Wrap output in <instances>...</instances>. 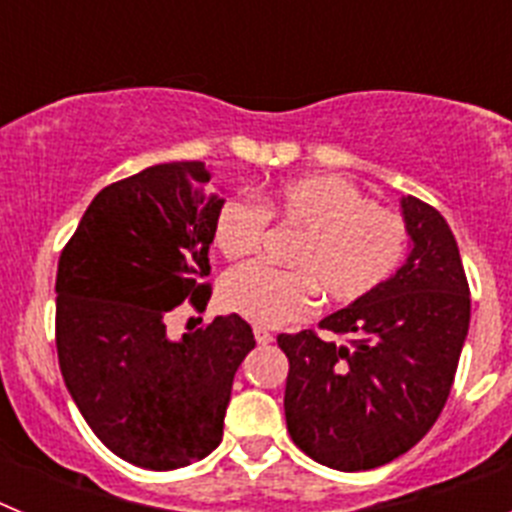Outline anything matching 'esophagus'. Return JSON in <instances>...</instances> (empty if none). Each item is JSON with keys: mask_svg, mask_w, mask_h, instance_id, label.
<instances>
[{"mask_svg": "<svg viewBox=\"0 0 512 512\" xmlns=\"http://www.w3.org/2000/svg\"><path fill=\"white\" fill-rule=\"evenodd\" d=\"M253 336H256V343H259V346H269V343L274 341V336H271L269 330H266V328H259V325H256V328H253Z\"/></svg>", "mask_w": 512, "mask_h": 512, "instance_id": "esophagus-1", "label": "esophagus"}]
</instances>
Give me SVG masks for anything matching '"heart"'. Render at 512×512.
I'll use <instances>...</instances> for the list:
<instances>
[{"mask_svg": "<svg viewBox=\"0 0 512 512\" xmlns=\"http://www.w3.org/2000/svg\"><path fill=\"white\" fill-rule=\"evenodd\" d=\"M269 217L302 235L289 251L297 269L238 266L220 284V302L259 328H282L307 318L323 292L330 302L372 295L397 271L408 251V223L395 210L369 202L343 176L310 174L287 179L261 194V205L230 197L220 205L212 241L225 259H241L261 246Z\"/></svg>", "mask_w": 512, "mask_h": 512, "instance_id": "b5f03b06", "label": "heart"}]
</instances>
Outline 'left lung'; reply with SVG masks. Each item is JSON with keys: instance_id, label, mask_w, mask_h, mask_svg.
Masks as SVG:
<instances>
[{"instance_id": "8db88e82", "label": "left lung", "mask_w": 512, "mask_h": 512, "mask_svg": "<svg viewBox=\"0 0 512 512\" xmlns=\"http://www.w3.org/2000/svg\"><path fill=\"white\" fill-rule=\"evenodd\" d=\"M408 259L372 295L277 338L289 359L284 415L310 459L366 472L410 451L441 415L469 330L459 246L436 207L402 197Z\"/></svg>"}]
</instances>
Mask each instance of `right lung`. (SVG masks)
<instances>
[{"mask_svg": "<svg viewBox=\"0 0 512 512\" xmlns=\"http://www.w3.org/2000/svg\"><path fill=\"white\" fill-rule=\"evenodd\" d=\"M202 161L148 166L104 187L61 251L56 348L66 390L99 441L135 467L205 459L241 361L256 346L241 315L171 341L184 300L205 310L210 243L223 197Z\"/></svg>", "mask_w": 512, "mask_h": 512, "instance_id": "right-lung-1", "label": "right lung"}]
</instances>
